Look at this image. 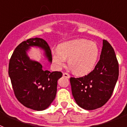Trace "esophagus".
<instances>
[{
    "mask_svg": "<svg viewBox=\"0 0 127 127\" xmlns=\"http://www.w3.org/2000/svg\"><path fill=\"white\" fill-rule=\"evenodd\" d=\"M63 76L65 77H66V78H69V77H70V75H69V74L66 73V72L63 73Z\"/></svg>",
    "mask_w": 127,
    "mask_h": 127,
    "instance_id": "34e87169",
    "label": "esophagus"
}]
</instances>
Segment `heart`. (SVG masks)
I'll return each mask as SVG.
<instances>
[{
  "label": "heart",
  "mask_w": 127,
  "mask_h": 127,
  "mask_svg": "<svg viewBox=\"0 0 127 127\" xmlns=\"http://www.w3.org/2000/svg\"><path fill=\"white\" fill-rule=\"evenodd\" d=\"M99 55L95 42L87 39H76L60 44L57 50L52 52L53 62L60 69L68 59L69 67L77 75L89 73L95 67Z\"/></svg>",
  "instance_id": "1"
}]
</instances>
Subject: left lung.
Instances as JSON below:
<instances>
[{
	"label": "left lung",
	"instance_id": "left-lung-1",
	"mask_svg": "<svg viewBox=\"0 0 127 127\" xmlns=\"http://www.w3.org/2000/svg\"><path fill=\"white\" fill-rule=\"evenodd\" d=\"M118 76V62L114 49L103 40L100 60L95 69L83 77L70 78L75 101L86 110L101 107L111 97Z\"/></svg>",
	"mask_w": 127,
	"mask_h": 127
}]
</instances>
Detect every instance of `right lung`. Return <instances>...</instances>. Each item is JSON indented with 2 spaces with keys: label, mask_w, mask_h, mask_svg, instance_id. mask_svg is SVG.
Returning <instances> with one entry per match:
<instances>
[{
  "label": "right lung",
  "mask_w": 127,
  "mask_h": 127,
  "mask_svg": "<svg viewBox=\"0 0 127 127\" xmlns=\"http://www.w3.org/2000/svg\"><path fill=\"white\" fill-rule=\"evenodd\" d=\"M33 46L42 49L45 57L51 63V50L46 41L41 38H31L16 48L10 58L8 73L18 101L28 108L42 111L48 108L55 98L57 81L62 73L43 70L40 63L30 59L27 51Z\"/></svg>",
  "instance_id": "add662e5"
}]
</instances>
